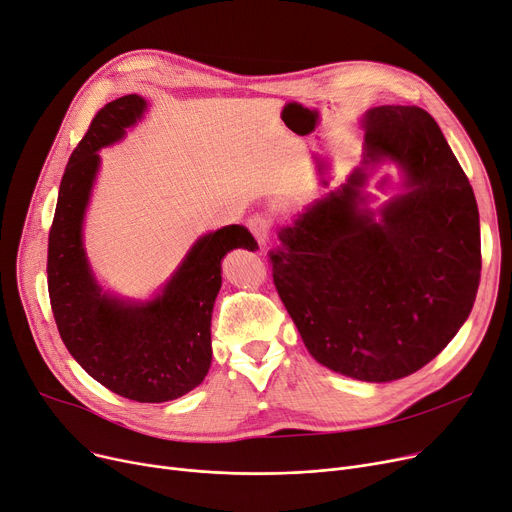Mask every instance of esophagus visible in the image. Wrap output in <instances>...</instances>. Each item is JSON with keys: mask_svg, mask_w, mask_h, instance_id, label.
Masks as SVG:
<instances>
[{"mask_svg": "<svg viewBox=\"0 0 512 512\" xmlns=\"http://www.w3.org/2000/svg\"><path fill=\"white\" fill-rule=\"evenodd\" d=\"M248 229L252 231V235L256 237V241L260 246H266L269 241V231H271V221L264 214H254L248 218Z\"/></svg>", "mask_w": 512, "mask_h": 512, "instance_id": "esophagus-1", "label": "esophagus"}]
</instances>
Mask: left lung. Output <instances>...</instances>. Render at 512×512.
I'll return each mask as SVG.
<instances>
[{
    "label": "left lung",
    "instance_id": "8db88e82",
    "mask_svg": "<svg viewBox=\"0 0 512 512\" xmlns=\"http://www.w3.org/2000/svg\"><path fill=\"white\" fill-rule=\"evenodd\" d=\"M364 127L362 166L281 229L269 262L308 352L335 373L383 383L423 369L471 314L479 212L465 170L423 108L379 106ZM385 159L405 168L409 191L375 222L355 200Z\"/></svg>",
    "mask_w": 512,
    "mask_h": 512
}]
</instances>
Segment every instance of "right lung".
I'll return each instance as SVG.
<instances>
[{"mask_svg":"<svg viewBox=\"0 0 512 512\" xmlns=\"http://www.w3.org/2000/svg\"><path fill=\"white\" fill-rule=\"evenodd\" d=\"M143 110L135 93L106 104L72 152L47 241V291L64 346L95 381L135 402H168L198 387L210 369L221 260L258 243L246 227H223L198 239L152 302L131 306L102 296L83 252V212L100 164L97 150L123 137Z\"/></svg>","mask_w":512,"mask_h":512,"instance_id":"obj_1","label":"right lung"}]
</instances>
